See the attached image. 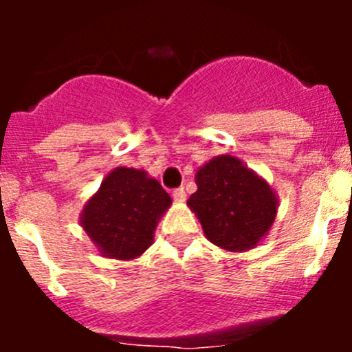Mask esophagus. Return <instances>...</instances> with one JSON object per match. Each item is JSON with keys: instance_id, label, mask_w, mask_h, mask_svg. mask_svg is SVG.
Returning a JSON list of instances; mask_svg holds the SVG:
<instances>
[{"instance_id": "1", "label": "esophagus", "mask_w": 352, "mask_h": 352, "mask_svg": "<svg viewBox=\"0 0 352 352\" xmlns=\"http://www.w3.org/2000/svg\"><path fill=\"white\" fill-rule=\"evenodd\" d=\"M173 197H174V201L183 203V201L186 199V194H185V190H183V188H176V190L173 192Z\"/></svg>"}]
</instances>
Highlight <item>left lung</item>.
Masks as SVG:
<instances>
[{
    "mask_svg": "<svg viewBox=\"0 0 352 352\" xmlns=\"http://www.w3.org/2000/svg\"><path fill=\"white\" fill-rule=\"evenodd\" d=\"M190 208L211 243L227 252L256 248L275 222L278 197L272 185L232 155H219L195 173Z\"/></svg>",
    "mask_w": 352,
    "mask_h": 352,
    "instance_id": "obj_1",
    "label": "left lung"
}]
</instances>
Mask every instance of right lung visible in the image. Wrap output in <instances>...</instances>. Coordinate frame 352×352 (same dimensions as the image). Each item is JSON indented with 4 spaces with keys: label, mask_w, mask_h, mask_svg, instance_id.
I'll list each match as a JSON object with an SVG mask.
<instances>
[{
    "label": "right lung",
    "mask_w": 352,
    "mask_h": 352,
    "mask_svg": "<svg viewBox=\"0 0 352 352\" xmlns=\"http://www.w3.org/2000/svg\"><path fill=\"white\" fill-rule=\"evenodd\" d=\"M170 204V195L146 170L116 167L86 201L79 223L102 256L130 261L153 245Z\"/></svg>",
    "instance_id": "add662e5"
}]
</instances>
